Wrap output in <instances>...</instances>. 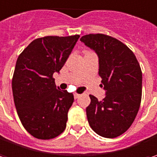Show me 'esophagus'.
<instances>
[{
  "label": "esophagus",
  "mask_w": 157,
  "mask_h": 157,
  "mask_svg": "<svg viewBox=\"0 0 157 157\" xmlns=\"http://www.w3.org/2000/svg\"><path fill=\"white\" fill-rule=\"evenodd\" d=\"M81 95L80 94H77V93H75V94H74V97H75V98L76 99V98H78L79 97H80Z\"/></svg>",
  "instance_id": "34e87169"
}]
</instances>
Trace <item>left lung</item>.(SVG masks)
I'll return each instance as SVG.
<instances>
[{
    "instance_id": "obj_1",
    "label": "left lung",
    "mask_w": 157,
    "mask_h": 157,
    "mask_svg": "<svg viewBox=\"0 0 157 157\" xmlns=\"http://www.w3.org/2000/svg\"><path fill=\"white\" fill-rule=\"evenodd\" d=\"M81 41L98 55V74L106 90L105 98L101 101L90 95L91 101L86 108L89 124L100 136L118 137L131 126L140 108V64L126 44L111 36L88 34Z\"/></svg>"
}]
</instances>
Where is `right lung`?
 Segmentation results:
<instances>
[{"label": "right lung", "instance_id": "obj_1", "mask_svg": "<svg viewBox=\"0 0 157 157\" xmlns=\"http://www.w3.org/2000/svg\"><path fill=\"white\" fill-rule=\"evenodd\" d=\"M79 35L34 39L20 53L12 78L15 106L33 137L50 140L63 133L74 95L55 85L54 72L64 66Z\"/></svg>", "mask_w": 157, "mask_h": 157}]
</instances>
